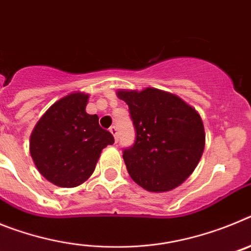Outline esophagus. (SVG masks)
Returning a JSON list of instances; mask_svg holds the SVG:
<instances>
[{
    "label": "esophagus",
    "instance_id": "1",
    "mask_svg": "<svg viewBox=\"0 0 251 251\" xmlns=\"http://www.w3.org/2000/svg\"><path fill=\"white\" fill-rule=\"evenodd\" d=\"M109 130H110V133H112L113 136H114L115 142H118V129H117V127H115V126H113V127L109 128Z\"/></svg>",
    "mask_w": 251,
    "mask_h": 251
}]
</instances>
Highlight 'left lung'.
I'll list each match as a JSON object with an SVG mask.
<instances>
[{
    "mask_svg": "<svg viewBox=\"0 0 251 251\" xmlns=\"http://www.w3.org/2000/svg\"><path fill=\"white\" fill-rule=\"evenodd\" d=\"M136 129L123 159L134 182L152 192L171 191L194 172L205 148L200 115L182 99L154 88L119 90Z\"/></svg>",
    "mask_w": 251,
    "mask_h": 251,
    "instance_id": "obj_1",
    "label": "left lung"
}]
</instances>
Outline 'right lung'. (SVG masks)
<instances>
[{
  "label": "right lung",
  "mask_w": 251,
  "mask_h": 251,
  "mask_svg": "<svg viewBox=\"0 0 251 251\" xmlns=\"http://www.w3.org/2000/svg\"><path fill=\"white\" fill-rule=\"evenodd\" d=\"M89 95L69 94L49 108L35 126L30 153L40 174L60 187H75L92 176L101 150L114 143L110 132L88 114Z\"/></svg>",
  "instance_id": "1"
}]
</instances>
